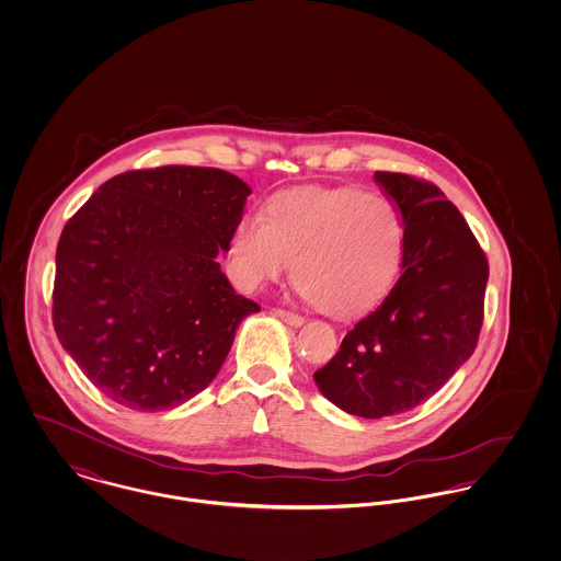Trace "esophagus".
<instances>
[{
  "label": "esophagus",
  "instance_id": "34e87169",
  "mask_svg": "<svg viewBox=\"0 0 561 561\" xmlns=\"http://www.w3.org/2000/svg\"><path fill=\"white\" fill-rule=\"evenodd\" d=\"M274 314H276L280 321L291 324V327H301V324H304V317L294 314V312H287V310H274Z\"/></svg>",
  "mask_w": 561,
  "mask_h": 561
}]
</instances>
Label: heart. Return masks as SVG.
<instances>
[{
  "label": "heart",
  "mask_w": 561,
  "mask_h": 561,
  "mask_svg": "<svg viewBox=\"0 0 561 561\" xmlns=\"http://www.w3.org/2000/svg\"><path fill=\"white\" fill-rule=\"evenodd\" d=\"M266 215L237 224L230 255L240 287L262 289L295 266L301 297L344 319L369 312L394 287L410 230L390 196L304 185L274 194Z\"/></svg>",
  "instance_id": "1"
}]
</instances>
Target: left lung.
Masks as SVG:
<instances>
[{
  "instance_id": "1",
  "label": "left lung",
  "mask_w": 561,
  "mask_h": 561,
  "mask_svg": "<svg viewBox=\"0 0 561 561\" xmlns=\"http://www.w3.org/2000/svg\"><path fill=\"white\" fill-rule=\"evenodd\" d=\"M374 179L405 213V262L382 306L314 374L333 405L371 420L410 412L471 358L488 285V260L439 187L401 173Z\"/></svg>"
}]
</instances>
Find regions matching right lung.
Here are the masks:
<instances>
[{"label":"right lung","instance_id":"1","mask_svg":"<svg viewBox=\"0 0 561 561\" xmlns=\"http://www.w3.org/2000/svg\"><path fill=\"white\" fill-rule=\"evenodd\" d=\"M251 187L201 167L105 181L62 228L53 321L60 346L105 397L173 410L205 390L260 306L217 262Z\"/></svg>","mask_w":561,"mask_h":561}]
</instances>
